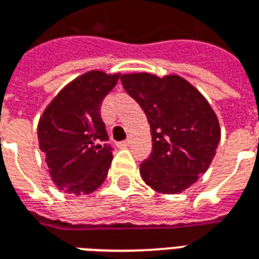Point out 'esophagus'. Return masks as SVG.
Listing matches in <instances>:
<instances>
[{
	"label": "esophagus",
	"mask_w": 259,
	"mask_h": 259,
	"mask_svg": "<svg viewBox=\"0 0 259 259\" xmlns=\"http://www.w3.org/2000/svg\"><path fill=\"white\" fill-rule=\"evenodd\" d=\"M130 143H132L130 140H124L122 141V143H119V147H120V148H127V147L130 146Z\"/></svg>",
	"instance_id": "obj_1"
}]
</instances>
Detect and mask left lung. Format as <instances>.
Listing matches in <instances>:
<instances>
[{"instance_id":"left-lung-1","label":"left lung","mask_w":259,"mask_h":259,"mask_svg":"<svg viewBox=\"0 0 259 259\" xmlns=\"http://www.w3.org/2000/svg\"><path fill=\"white\" fill-rule=\"evenodd\" d=\"M120 81L139 102L151 129V155L140 165L144 183L162 194L185 191L205 174L217 154L221 141L217 113L178 74L126 73Z\"/></svg>"}]
</instances>
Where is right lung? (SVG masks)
Listing matches in <instances>:
<instances>
[{
	"mask_svg": "<svg viewBox=\"0 0 259 259\" xmlns=\"http://www.w3.org/2000/svg\"><path fill=\"white\" fill-rule=\"evenodd\" d=\"M120 73L90 70L65 85L40 116L38 146L51 179L68 194H90L104 183L112 162L105 124L100 116L104 97Z\"/></svg>",
	"mask_w": 259,
	"mask_h": 259,
	"instance_id": "add662e5",
	"label": "right lung"
}]
</instances>
